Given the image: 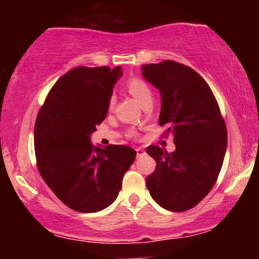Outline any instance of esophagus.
<instances>
[{
    "instance_id": "esophagus-1",
    "label": "esophagus",
    "mask_w": 259,
    "mask_h": 259,
    "mask_svg": "<svg viewBox=\"0 0 259 259\" xmlns=\"http://www.w3.org/2000/svg\"><path fill=\"white\" fill-rule=\"evenodd\" d=\"M135 151H136V154H138V157H140V156H144V154H145V151L142 150L141 147H138V148H136Z\"/></svg>"
}]
</instances>
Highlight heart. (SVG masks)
<instances>
[{
    "label": "heart",
    "mask_w": 259,
    "mask_h": 259,
    "mask_svg": "<svg viewBox=\"0 0 259 259\" xmlns=\"http://www.w3.org/2000/svg\"><path fill=\"white\" fill-rule=\"evenodd\" d=\"M126 90L141 106L152 102V89L145 80L140 78H132L126 81ZM115 103V99L112 97L109 100L108 108L113 109ZM133 135V133H130Z\"/></svg>",
    "instance_id": "obj_1"
}]
</instances>
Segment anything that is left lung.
I'll return each mask as SVG.
<instances>
[{
  "mask_svg": "<svg viewBox=\"0 0 259 259\" xmlns=\"http://www.w3.org/2000/svg\"><path fill=\"white\" fill-rule=\"evenodd\" d=\"M142 76L160 94L159 125L174 136L177 150L146 152L157 167L146 185L160 207L184 212L214 186L228 146V133L214 95L194 69L174 61L141 67Z\"/></svg>",
  "mask_w": 259,
  "mask_h": 259,
  "instance_id": "left-lung-1",
  "label": "left lung"
}]
</instances>
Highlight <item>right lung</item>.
Returning a JSON list of instances; mask_svg holds the SVG:
<instances>
[{"mask_svg":"<svg viewBox=\"0 0 259 259\" xmlns=\"http://www.w3.org/2000/svg\"><path fill=\"white\" fill-rule=\"evenodd\" d=\"M121 75V67L74 68L53 85L38 111L34 129L38 171L53 194L76 212L111 206L135 160L132 147L91 142Z\"/></svg>","mask_w":259,"mask_h":259,"instance_id":"obj_1","label":"right lung"}]
</instances>
